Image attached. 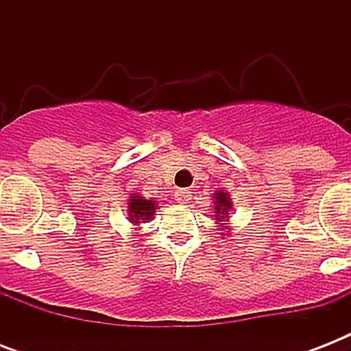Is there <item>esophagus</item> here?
Listing matches in <instances>:
<instances>
[{
  "instance_id": "1",
  "label": "esophagus",
  "mask_w": 351,
  "mask_h": 351,
  "mask_svg": "<svg viewBox=\"0 0 351 351\" xmlns=\"http://www.w3.org/2000/svg\"><path fill=\"white\" fill-rule=\"evenodd\" d=\"M175 198L178 204H187L191 200V191L189 189H176Z\"/></svg>"
}]
</instances>
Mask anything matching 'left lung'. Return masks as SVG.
<instances>
[{
  "label": "left lung",
  "mask_w": 351,
  "mask_h": 351,
  "mask_svg": "<svg viewBox=\"0 0 351 351\" xmlns=\"http://www.w3.org/2000/svg\"><path fill=\"white\" fill-rule=\"evenodd\" d=\"M215 217H217V222H228V215H230L231 208H233V202H231L230 195L226 191H217L215 193ZM222 228H228V226H222Z\"/></svg>",
  "instance_id": "1"
}]
</instances>
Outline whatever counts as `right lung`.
I'll return each instance as SVG.
<instances>
[{"label":"right lung","mask_w":351,"mask_h":351,"mask_svg":"<svg viewBox=\"0 0 351 351\" xmlns=\"http://www.w3.org/2000/svg\"><path fill=\"white\" fill-rule=\"evenodd\" d=\"M129 222L134 226L142 224V222H147V220L153 219L154 211H156V200H145L140 195H132L129 198Z\"/></svg>","instance_id":"obj_1"}]
</instances>
